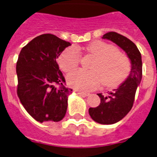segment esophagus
<instances>
[{"instance_id":"34e87169","label":"esophagus","mask_w":157,"mask_h":157,"mask_svg":"<svg viewBox=\"0 0 157 157\" xmlns=\"http://www.w3.org/2000/svg\"><path fill=\"white\" fill-rule=\"evenodd\" d=\"M78 94H80L81 96H83V97H87V96L90 95V93L86 92H81V91H76Z\"/></svg>"}]
</instances>
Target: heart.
Returning <instances> with one entry per match:
<instances>
[{
	"label": "heart",
	"instance_id": "1",
	"mask_svg": "<svg viewBox=\"0 0 157 157\" xmlns=\"http://www.w3.org/2000/svg\"><path fill=\"white\" fill-rule=\"evenodd\" d=\"M86 52L95 58L90 67L92 71H76L67 75V82L72 88L80 91H90L101 83L105 87H116L127 78L130 63L125 54L113 45L101 41H94L85 48ZM80 54L74 47L67 48L59 58L60 68L70 72L78 66Z\"/></svg>",
	"mask_w": 157,
	"mask_h": 157
}]
</instances>
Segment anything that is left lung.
I'll return each mask as SVG.
<instances>
[{"instance_id":"8db88e82","label":"left lung","mask_w":157,"mask_h":157,"mask_svg":"<svg viewBox=\"0 0 157 157\" xmlns=\"http://www.w3.org/2000/svg\"><path fill=\"white\" fill-rule=\"evenodd\" d=\"M102 38L109 40L127 53L131 63L130 75L112 92L103 95L98 94L101 103L96 108H90V116L95 122L101 124H113L125 117L134 104L137 88L139 86L142 78L141 55L133 41L116 32H109Z\"/></svg>"}]
</instances>
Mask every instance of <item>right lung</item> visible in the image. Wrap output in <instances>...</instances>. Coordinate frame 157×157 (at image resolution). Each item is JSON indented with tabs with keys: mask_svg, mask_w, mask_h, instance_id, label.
<instances>
[{
	"mask_svg": "<svg viewBox=\"0 0 157 157\" xmlns=\"http://www.w3.org/2000/svg\"><path fill=\"white\" fill-rule=\"evenodd\" d=\"M70 45L53 34H45L34 37L19 52L16 63L18 97L37 122H59L66 114L72 90L64 86L65 78L56 59Z\"/></svg>",
	"mask_w": 157,
	"mask_h": 157,
	"instance_id": "1",
	"label": "right lung"
}]
</instances>
